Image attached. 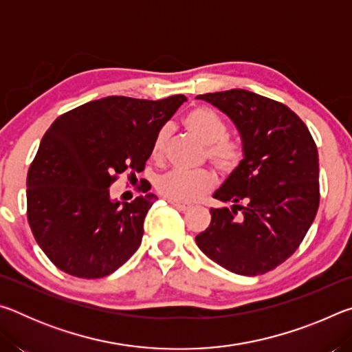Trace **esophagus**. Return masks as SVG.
Wrapping results in <instances>:
<instances>
[{
    "label": "esophagus",
    "mask_w": 352,
    "mask_h": 352,
    "mask_svg": "<svg viewBox=\"0 0 352 352\" xmlns=\"http://www.w3.org/2000/svg\"><path fill=\"white\" fill-rule=\"evenodd\" d=\"M169 204L172 206H175L178 211H188V210H190V208H192V205H190V204H183V201H175V200H169Z\"/></svg>",
    "instance_id": "1"
}]
</instances>
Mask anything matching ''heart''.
<instances>
[{
	"instance_id": "obj_1",
	"label": "heart",
	"mask_w": 352,
	"mask_h": 352,
	"mask_svg": "<svg viewBox=\"0 0 352 352\" xmlns=\"http://www.w3.org/2000/svg\"><path fill=\"white\" fill-rule=\"evenodd\" d=\"M184 126L206 144L205 153L208 162L222 174H230L243 158V148L239 141L226 136L228 127L216 111L208 107H197L184 116ZM169 138V129L163 127L155 135L152 144V157L162 160L166 142ZM214 177L210 170H184L172 169L157 180L158 192L166 199L175 201H194L212 188Z\"/></svg>"
}]
</instances>
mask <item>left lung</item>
I'll return each instance as SVG.
<instances>
[{
    "mask_svg": "<svg viewBox=\"0 0 352 352\" xmlns=\"http://www.w3.org/2000/svg\"><path fill=\"white\" fill-rule=\"evenodd\" d=\"M197 99L234 122L243 158L212 195L233 206L211 208V223L195 242L226 270L264 275L295 253L317 216V146L300 116L273 99L241 88Z\"/></svg>",
    "mask_w": 352,
    "mask_h": 352,
    "instance_id": "1",
    "label": "left lung"
}]
</instances>
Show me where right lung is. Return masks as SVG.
<instances>
[{
    "mask_svg": "<svg viewBox=\"0 0 352 352\" xmlns=\"http://www.w3.org/2000/svg\"><path fill=\"white\" fill-rule=\"evenodd\" d=\"M184 100L109 96L63 113L46 130L28 172V222L56 267L96 279L138 250L157 195L146 189L121 205L109 188L126 170H144L155 135Z\"/></svg>",
    "mask_w": 352,
    "mask_h": 352,
    "instance_id": "obj_1",
    "label": "right lung"
}]
</instances>
